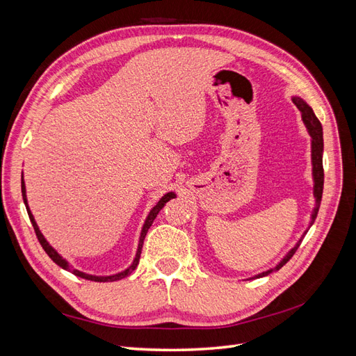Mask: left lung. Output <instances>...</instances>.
<instances>
[{
	"mask_svg": "<svg viewBox=\"0 0 356 356\" xmlns=\"http://www.w3.org/2000/svg\"><path fill=\"white\" fill-rule=\"evenodd\" d=\"M293 102L297 105V108L300 110L301 118H303V123L306 124L307 131H309V134L312 136V165H314V181H315L314 195H315V199H316V207L314 209V213H312V221H310V225H312V224H314L315 218H316V215H318V211H319V207H321V199H322V190H324V166H322V152H324V138H322V124L318 120V117L315 115L314 110H312L310 106L301 98H293ZM301 241H303V238H301L296 243V246L293 248V250H291L282 258V261L279 263L275 268H270V270L257 275L255 277L267 276V275H270L275 270H279V268H281L282 266H285L291 260V257H293L296 254V251L298 250Z\"/></svg>",
	"mask_w": 356,
	"mask_h": 356,
	"instance_id": "1",
	"label": "left lung"
}]
</instances>
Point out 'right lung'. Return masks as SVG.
I'll use <instances>...</instances> for the list:
<instances>
[{
    "label": "right lung",
    "instance_id": "add662e5",
    "mask_svg": "<svg viewBox=\"0 0 356 356\" xmlns=\"http://www.w3.org/2000/svg\"><path fill=\"white\" fill-rule=\"evenodd\" d=\"M22 196H24V202H25V207H26V211H28V215H29V220H31V222H32V227H34V230H35V234H37V238H38V242L41 243V246H42V250L46 251V254L51 258L53 261H55L59 267H62V268H65V270H68V272H72L75 276H79V277H83V279H88V281H95V282H114V281H120V279H123V277H126V276H129L131 275L135 268H136V266H138V263H139V257H141V251H143V245H144V239H145V234H147V232H148V229L152 227V224H153V221H154V218L157 217V213L160 212V209L165 207L166 204V202H169L170 199H174L175 197V193H166V195L161 197L159 202H157V204L156 207L149 211V213H148V217H147V220H145V224H144V227H143V232H141V238H139V243H138V251H136V255H135V260H134V263L129 266L126 270H123V272H120V273H115V275H111V276H93V275H88V273H83V272H80V270H75V268H72V267H70V264H68V261L67 260H63V258L53 250V248L49 245V242L44 239V236L41 234V232H40V229H38V225H37V222H35V220H34V215L31 213V211H29V208H28V200H26V188H25V181H24V175H22Z\"/></svg>",
    "mask_w": 356,
    "mask_h": 356
}]
</instances>
